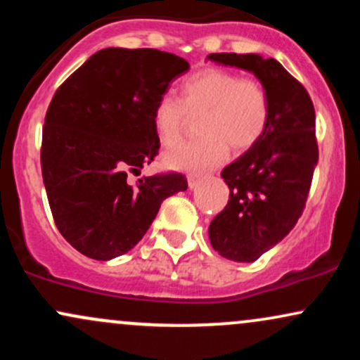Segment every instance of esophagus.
Returning a JSON list of instances; mask_svg holds the SVG:
<instances>
[{"mask_svg": "<svg viewBox=\"0 0 360 360\" xmlns=\"http://www.w3.org/2000/svg\"><path fill=\"white\" fill-rule=\"evenodd\" d=\"M200 181H201L200 176H188V186H189V188H191V189L196 188Z\"/></svg>", "mask_w": 360, "mask_h": 360, "instance_id": "esophagus-1", "label": "esophagus"}]
</instances>
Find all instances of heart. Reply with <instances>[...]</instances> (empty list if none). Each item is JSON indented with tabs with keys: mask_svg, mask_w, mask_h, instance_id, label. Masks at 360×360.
<instances>
[{
	"mask_svg": "<svg viewBox=\"0 0 360 360\" xmlns=\"http://www.w3.org/2000/svg\"><path fill=\"white\" fill-rule=\"evenodd\" d=\"M203 137L164 155L169 169L200 172L225 160L230 145L235 152L250 150L266 135L271 122V100L264 84L252 77L208 68L186 77L179 100L162 96L155 103L152 122L164 147L184 137L189 117H200Z\"/></svg>",
	"mask_w": 360,
	"mask_h": 360,
	"instance_id": "heart-1",
	"label": "heart"
}]
</instances>
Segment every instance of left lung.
Listing matches in <instances>:
<instances>
[{
  "label": "left lung",
  "mask_w": 360,
  "mask_h": 360,
  "mask_svg": "<svg viewBox=\"0 0 360 360\" xmlns=\"http://www.w3.org/2000/svg\"><path fill=\"white\" fill-rule=\"evenodd\" d=\"M208 59L252 72L271 100L266 135L221 171L230 198L208 230L221 257L254 262L291 232L307 205L318 162L315 108L303 84L276 59L233 52Z\"/></svg>",
  "instance_id": "8db88e82"
}]
</instances>
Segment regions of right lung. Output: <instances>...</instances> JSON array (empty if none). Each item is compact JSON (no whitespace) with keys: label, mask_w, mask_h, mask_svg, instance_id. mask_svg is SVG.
Here are the masks:
<instances>
[{"label":"right lung","mask_w":360,"mask_h":360,"mask_svg":"<svg viewBox=\"0 0 360 360\" xmlns=\"http://www.w3.org/2000/svg\"><path fill=\"white\" fill-rule=\"evenodd\" d=\"M188 69L183 57L157 49L110 47L53 94L42 131V177L57 229L86 257L127 254L162 201L188 189L179 172L127 183L159 154L155 103Z\"/></svg>","instance_id":"obj_1"}]
</instances>
